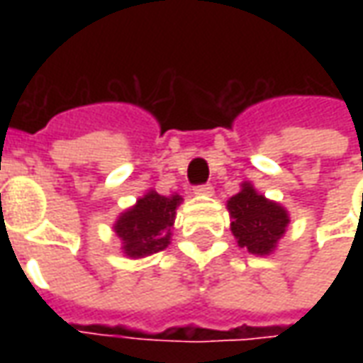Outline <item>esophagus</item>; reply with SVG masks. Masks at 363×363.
I'll list each match as a JSON object with an SVG mask.
<instances>
[{
  "mask_svg": "<svg viewBox=\"0 0 363 363\" xmlns=\"http://www.w3.org/2000/svg\"><path fill=\"white\" fill-rule=\"evenodd\" d=\"M194 192L200 194V196H210L213 192V186L212 184H208V182H206V184H198V186H194Z\"/></svg>",
  "mask_w": 363,
  "mask_h": 363,
  "instance_id": "esophagus-1",
  "label": "esophagus"
}]
</instances>
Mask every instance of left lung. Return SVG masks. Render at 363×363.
I'll list each match as a JSON object with an SVG mask.
<instances>
[{"instance_id": "1", "label": "left lung", "mask_w": 363, "mask_h": 363, "mask_svg": "<svg viewBox=\"0 0 363 363\" xmlns=\"http://www.w3.org/2000/svg\"><path fill=\"white\" fill-rule=\"evenodd\" d=\"M228 210L231 213V231L239 247L252 255H268L280 241L288 228V212L259 194L247 182L243 190L229 198Z\"/></svg>"}]
</instances>
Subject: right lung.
Wrapping results in <instances>:
<instances>
[{"label": "right lung", "instance_id": "obj_1", "mask_svg": "<svg viewBox=\"0 0 363 363\" xmlns=\"http://www.w3.org/2000/svg\"><path fill=\"white\" fill-rule=\"evenodd\" d=\"M179 204V194L167 198L151 190L138 200L134 208L120 216L114 223V231L122 239L128 257H147L163 251L171 243L174 210Z\"/></svg>", "mask_w": 363, "mask_h": 363}]
</instances>
